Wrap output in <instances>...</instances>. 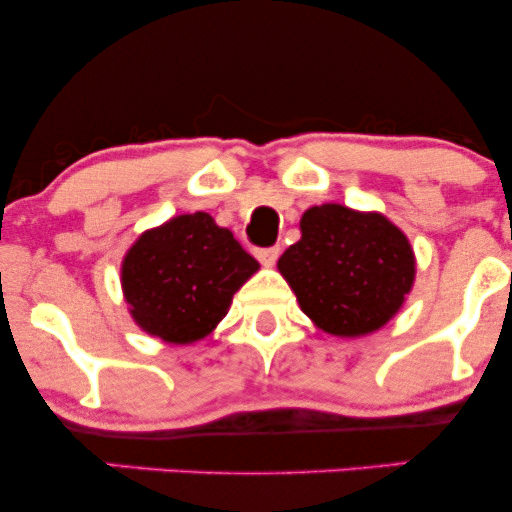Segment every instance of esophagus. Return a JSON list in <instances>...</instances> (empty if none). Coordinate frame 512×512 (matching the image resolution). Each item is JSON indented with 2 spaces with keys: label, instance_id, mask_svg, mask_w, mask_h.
Masks as SVG:
<instances>
[{
  "label": "esophagus",
  "instance_id": "esophagus-1",
  "mask_svg": "<svg viewBox=\"0 0 512 512\" xmlns=\"http://www.w3.org/2000/svg\"><path fill=\"white\" fill-rule=\"evenodd\" d=\"M279 252H281V248L279 245H274V248H262V250H257L255 255H257V260H260V264H264V267H272V264L279 260Z\"/></svg>",
  "mask_w": 512,
  "mask_h": 512
}]
</instances>
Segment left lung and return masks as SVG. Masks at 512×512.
I'll return each instance as SVG.
<instances>
[{"label":"left lung","instance_id":"left-lung-1","mask_svg":"<svg viewBox=\"0 0 512 512\" xmlns=\"http://www.w3.org/2000/svg\"><path fill=\"white\" fill-rule=\"evenodd\" d=\"M301 310L332 337H366L402 310L416 279L409 238L380 211L320 204L276 262Z\"/></svg>","mask_w":512,"mask_h":512}]
</instances>
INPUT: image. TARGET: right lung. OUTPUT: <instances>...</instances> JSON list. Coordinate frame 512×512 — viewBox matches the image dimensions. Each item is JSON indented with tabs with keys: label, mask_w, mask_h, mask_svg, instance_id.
Listing matches in <instances>:
<instances>
[{
	"label": "right lung",
	"mask_w": 512,
	"mask_h": 512,
	"mask_svg": "<svg viewBox=\"0 0 512 512\" xmlns=\"http://www.w3.org/2000/svg\"><path fill=\"white\" fill-rule=\"evenodd\" d=\"M260 264L207 211L149 228L120 267L129 315L166 344H195L216 330Z\"/></svg>",
	"instance_id": "right-lung-1"
}]
</instances>
